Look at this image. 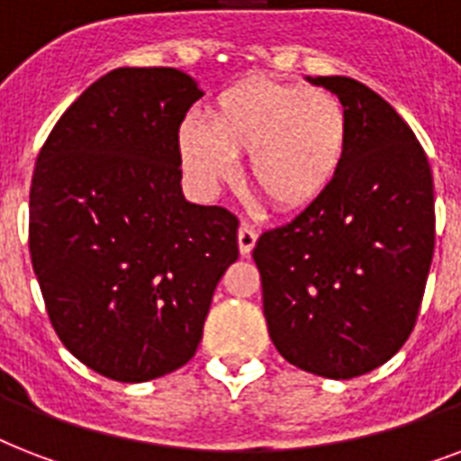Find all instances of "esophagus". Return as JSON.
<instances>
[{
  "instance_id": "obj_1",
  "label": "esophagus",
  "mask_w": 461,
  "mask_h": 461,
  "mask_svg": "<svg viewBox=\"0 0 461 461\" xmlns=\"http://www.w3.org/2000/svg\"><path fill=\"white\" fill-rule=\"evenodd\" d=\"M256 241H258V231L253 230L251 224H241L239 227V251H241V256H249Z\"/></svg>"
}]
</instances>
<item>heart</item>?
Returning <instances> with one entry per match:
<instances>
[{"label": "heart", "mask_w": 461, "mask_h": 461, "mask_svg": "<svg viewBox=\"0 0 461 461\" xmlns=\"http://www.w3.org/2000/svg\"><path fill=\"white\" fill-rule=\"evenodd\" d=\"M347 112L332 93L253 76L224 88L210 124L186 117L176 131L184 172L201 191L234 179L249 153L256 194L275 210L296 212L328 194L347 158Z\"/></svg>", "instance_id": "1"}]
</instances>
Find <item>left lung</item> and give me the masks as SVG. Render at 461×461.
<instances>
[{"label":"left lung","mask_w":461,"mask_h":461,"mask_svg":"<svg viewBox=\"0 0 461 461\" xmlns=\"http://www.w3.org/2000/svg\"><path fill=\"white\" fill-rule=\"evenodd\" d=\"M306 81L347 112V158L321 201L260 234L253 260L270 339L332 380L378 368L414 330L436 246L433 174L404 119L347 76Z\"/></svg>","instance_id":"1"}]
</instances>
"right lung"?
Masks as SVG:
<instances>
[{"mask_svg":"<svg viewBox=\"0 0 461 461\" xmlns=\"http://www.w3.org/2000/svg\"><path fill=\"white\" fill-rule=\"evenodd\" d=\"M203 97L179 68H114L54 124L28 244L54 332L81 364L146 383L194 357L239 220L181 194L176 131Z\"/></svg>","mask_w":461,"mask_h":461,"instance_id":"add662e5","label":"right lung"}]
</instances>
